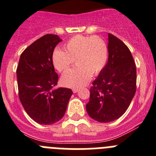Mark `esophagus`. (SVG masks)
Wrapping results in <instances>:
<instances>
[{
    "label": "esophagus",
    "mask_w": 156,
    "mask_h": 156,
    "mask_svg": "<svg viewBox=\"0 0 156 156\" xmlns=\"http://www.w3.org/2000/svg\"><path fill=\"white\" fill-rule=\"evenodd\" d=\"M79 90H80V89H73L72 91H73V93H78V92L79 91Z\"/></svg>",
    "instance_id": "34e87169"
}]
</instances>
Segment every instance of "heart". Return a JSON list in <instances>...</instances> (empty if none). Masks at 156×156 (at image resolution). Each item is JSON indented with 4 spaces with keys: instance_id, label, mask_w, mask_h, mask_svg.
Instances as JSON below:
<instances>
[{
    "instance_id": "b5f03b06",
    "label": "heart",
    "mask_w": 156,
    "mask_h": 156,
    "mask_svg": "<svg viewBox=\"0 0 156 156\" xmlns=\"http://www.w3.org/2000/svg\"><path fill=\"white\" fill-rule=\"evenodd\" d=\"M108 59V45L97 36L76 35L66 43L65 51L56 48L52 53V63L59 72L68 70L75 61L77 67L61 78L62 85L72 89L87 85L92 74L97 75L104 68Z\"/></svg>"
}]
</instances>
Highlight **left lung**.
Segmentation results:
<instances>
[{
    "label": "left lung",
    "instance_id": "8db88e82",
    "mask_svg": "<svg viewBox=\"0 0 156 156\" xmlns=\"http://www.w3.org/2000/svg\"><path fill=\"white\" fill-rule=\"evenodd\" d=\"M108 61L90 88L86 104L89 115L100 122H110L126 112L136 93V69L129 48L108 34Z\"/></svg>",
    "mask_w": 156,
    "mask_h": 156
}]
</instances>
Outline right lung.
<instances>
[{
  "label": "right lung",
  "instance_id": "right-lung-1",
  "mask_svg": "<svg viewBox=\"0 0 156 156\" xmlns=\"http://www.w3.org/2000/svg\"><path fill=\"white\" fill-rule=\"evenodd\" d=\"M58 35L45 34L24 50L16 70L19 97L24 110L41 125H51L64 115L73 92L67 88L52 89L58 74L52 63Z\"/></svg>",
  "mask_w": 156,
  "mask_h": 156
}]
</instances>
